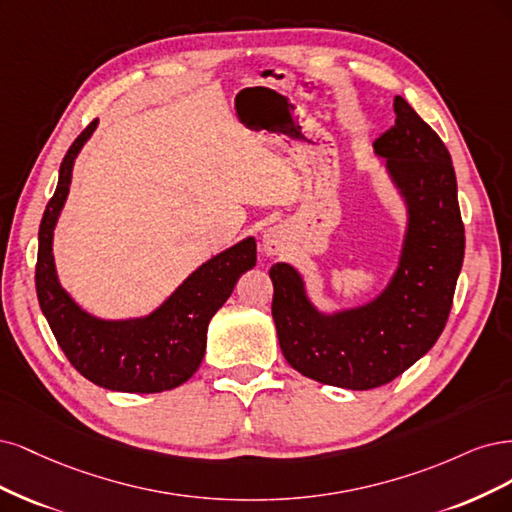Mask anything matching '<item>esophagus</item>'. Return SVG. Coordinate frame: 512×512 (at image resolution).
<instances>
[{
  "label": "esophagus",
  "instance_id": "obj_1",
  "mask_svg": "<svg viewBox=\"0 0 512 512\" xmlns=\"http://www.w3.org/2000/svg\"><path fill=\"white\" fill-rule=\"evenodd\" d=\"M285 242H287V232L280 225H274L268 229L266 234H263V251H266L268 255H278L280 251H283Z\"/></svg>",
  "mask_w": 512,
  "mask_h": 512
}]
</instances>
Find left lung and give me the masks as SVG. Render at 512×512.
I'll use <instances>...</instances> for the list:
<instances>
[{
  "instance_id": "left-lung-1",
  "label": "left lung",
  "mask_w": 512,
  "mask_h": 512,
  "mask_svg": "<svg viewBox=\"0 0 512 512\" xmlns=\"http://www.w3.org/2000/svg\"><path fill=\"white\" fill-rule=\"evenodd\" d=\"M395 125L374 140L402 189L410 227L400 270L359 310L327 319L310 306L287 263H274L272 317L289 366L325 385L374 389L391 383L436 344L453 306L466 234L447 146L408 106L393 100Z\"/></svg>"
}]
</instances>
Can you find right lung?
<instances>
[{"label": "right lung", "mask_w": 512, "mask_h": 512, "mask_svg": "<svg viewBox=\"0 0 512 512\" xmlns=\"http://www.w3.org/2000/svg\"><path fill=\"white\" fill-rule=\"evenodd\" d=\"M91 121L72 142L59 168V183L46 204L38 232L36 293L44 317L70 364L91 383L112 391L159 393L187 383L206 351L208 323L238 278L255 266L253 238L197 268L151 317L108 323L89 317L65 293L53 263V227L68 197L74 157L93 134Z\"/></svg>", "instance_id": "right-lung-1"}]
</instances>
